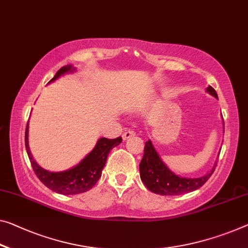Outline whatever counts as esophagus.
<instances>
[{"label":"esophagus","mask_w":248,"mask_h":248,"mask_svg":"<svg viewBox=\"0 0 248 248\" xmlns=\"http://www.w3.org/2000/svg\"><path fill=\"white\" fill-rule=\"evenodd\" d=\"M134 135H135V132L134 131H132V129H127V131H125L123 133V135H122V137H123V140H127V139H129V137H132V136H134Z\"/></svg>","instance_id":"esophagus-1"}]
</instances>
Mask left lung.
Here are the masks:
<instances>
[{"instance_id": "obj_1", "label": "left lung", "mask_w": 248, "mask_h": 248, "mask_svg": "<svg viewBox=\"0 0 248 248\" xmlns=\"http://www.w3.org/2000/svg\"><path fill=\"white\" fill-rule=\"evenodd\" d=\"M206 92L217 98L216 91L208 86ZM216 162L212 170L201 177H182L173 173L161 156L155 150L151 140H148L144 147V155L140 163V175L146 187L159 195H182V194L193 192L203 186L214 172Z\"/></svg>"}]
</instances>
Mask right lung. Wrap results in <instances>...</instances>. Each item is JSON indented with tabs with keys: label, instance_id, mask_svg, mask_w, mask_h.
Returning <instances> with one entry per match:
<instances>
[{
	"label": "right lung",
	"instance_id": "1",
	"mask_svg": "<svg viewBox=\"0 0 248 248\" xmlns=\"http://www.w3.org/2000/svg\"><path fill=\"white\" fill-rule=\"evenodd\" d=\"M75 71L76 67L71 65V64L63 66L56 72L54 78L48 83L54 82L55 79H58L64 74L73 73ZM121 143L122 137H117L114 140L101 137V139H98L93 150L78 165L66 170H62V172H51V170L41 167L31 154L29 146V122L25 131L26 152H28L30 162L32 164L33 170L35 172L36 176L46 187L59 194H63V195H75V194L84 193L92 188L96 184L98 178L101 177L109 151L120 145Z\"/></svg>",
	"mask_w": 248,
	"mask_h": 248
}]
</instances>
